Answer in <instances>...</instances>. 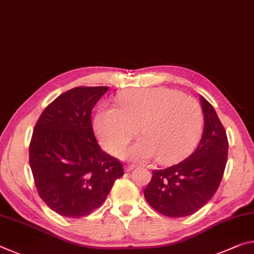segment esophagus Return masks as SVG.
Listing matches in <instances>:
<instances>
[{
	"label": "esophagus",
	"instance_id": "34e87169",
	"mask_svg": "<svg viewBox=\"0 0 254 254\" xmlns=\"http://www.w3.org/2000/svg\"><path fill=\"white\" fill-rule=\"evenodd\" d=\"M135 166L134 165H127L126 166V172H131L132 170H134Z\"/></svg>",
	"mask_w": 254,
	"mask_h": 254
}]
</instances>
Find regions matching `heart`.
Instances as JSON below:
<instances>
[{"mask_svg": "<svg viewBox=\"0 0 254 254\" xmlns=\"http://www.w3.org/2000/svg\"><path fill=\"white\" fill-rule=\"evenodd\" d=\"M120 107L103 106L95 116V130L108 151L116 154L138 133L142 138L120 156L144 163L162 164L182 159L194 147L202 127V111L190 96L166 87L124 91Z\"/></svg>", "mask_w": 254, "mask_h": 254, "instance_id": "heart-1", "label": "heart"}]
</instances>
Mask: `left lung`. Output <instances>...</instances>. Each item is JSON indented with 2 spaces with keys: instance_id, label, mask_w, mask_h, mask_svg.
Here are the masks:
<instances>
[{
  "instance_id": "left-lung-1",
  "label": "left lung",
  "mask_w": 254,
  "mask_h": 254,
  "mask_svg": "<svg viewBox=\"0 0 254 254\" xmlns=\"http://www.w3.org/2000/svg\"><path fill=\"white\" fill-rule=\"evenodd\" d=\"M200 103L204 126L198 147L181 163L152 172L143 192L151 208L173 218L190 216L202 208L214 196L226 167V131L203 96Z\"/></svg>"
}]
</instances>
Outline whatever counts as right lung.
<instances>
[{"mask_svg": "<svg viewBox=\"0 0 254 254\" xmlns=\"http://www.w3.org/2000/svg\"><path fill=\"white\" fill-rule=\"evenodd\" d=\"M108 87H76L60 95L36 123L29 165L38 194L59 215L79 218L102 206L123 176L118 159L100 149L91 111Z\"/></svg>", "mask_w": 254, "mask_h": 254, "instance_id": "add662e5", "label": "right lung"}]
</instances>
